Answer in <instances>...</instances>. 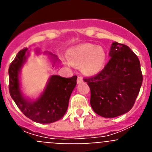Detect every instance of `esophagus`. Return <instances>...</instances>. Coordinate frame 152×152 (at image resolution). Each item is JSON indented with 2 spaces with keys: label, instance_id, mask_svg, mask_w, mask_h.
Here are the masks:
<instances>
[{
  "label": "esophagus",
  "instance_id": "esophagus-1",
  "mask_svg": "<svg viewBox=\"0 0 152 152\" xmlns=\"http://www.w3.org/2000/svg\"><path fill=\"white\" fill-rule=\"evenodd\" d=\"M83 82V78L81 77H77V84H80V83Z\"/></svg>",
  "mask_w": 152,
  "mask_h": 152
}]
</instances>
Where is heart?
Wrapping results in <instances>:
<instances>
[{
	"mask_svg": "<svg viewBox=\"0 0 152 152\" xmlns=\"http://www.w3.org/2000/svg\"><path fill=\"white\" fill-rule=\"evenodd\" d=\"M68 59L73 64H81V71L85 75H94L103 69L106 53L101 47L87 43L70 49Z\"/></svg>",
	"mask_w": 152,
	"mask_h": 152,
	"instance_id": "heart-1",
	"label": "heart"
}]
</instances>
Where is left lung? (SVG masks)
I'll list each match as a JSON object with an SVG mask.
<instances>
[{
	"instance_id": "1",
	"label": "left lung",
	"mask_w": 152,
	"mask_h": 152,
	"mask_svg": "<svg viewBox=\"0 0 152 152\" xmlns=\"http://www.w3.org/2000/svg\"><path fill=\"white\" fill-rule=\"evenodd\" d=\"M108 63L94 77L84 78L91 89V105L103 117L113 118L132 108L142 84L139 58L129 47L113 42Z\"/></svg>"
}]
</instances>
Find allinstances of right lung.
<instances>
[{
  "label": "right lung",
  "instance_id": "1",
  "mask_svg": "<svg viewBox=\"0 0 152 152\" xmlns=\"http://www.w3.org/2000/svg\"><path fill=\"white\" fill-rule=\"evenodd\" d=\"M27 49L25 48L20 51L10 64V94L21 112L31 120L39 123H54L62 118L66 113L69 98L77 84V76L67 78L52 75L42 94L35 101L28 100L23 96L19 81V73L28 56H26ZM49 54L53 58L55 64L57 57L52 53Z\"/></svg>",
  "mask_w": 152,
  "mask_h": 152
}]
</instances>
